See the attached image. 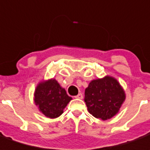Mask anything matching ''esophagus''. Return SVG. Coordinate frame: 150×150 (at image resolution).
I'll use <instances>...</instances> for the list:
<instances>
[{
  "label": "esophagus",
  "mask_w": 150,
  "mask_h": 150,
  "mask_svg": "<svg viewBox=\"0 0 150 150\" xmlns=\"http://www.w3.org/2000/svg\"><path fill=\"white\" fill-rule=\"evenodd\" d=\"M75 98H78V99H82V98H83V95H82L81 93H80V94H78L77 95H76Z\"/></svg>",
  "instance_id": "obj_1"
}]
</instances>
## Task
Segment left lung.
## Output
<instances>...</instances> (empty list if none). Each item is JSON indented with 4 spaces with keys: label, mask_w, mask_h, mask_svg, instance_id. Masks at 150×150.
<instances>
[{
    "label": "left lung",
    "mask_w": 150,
    "mask_h": 150,
    "mask_svg": "<svg viewBox=\"0 0 150 150\" xmlns=\"http://www.w3.org/2000/svg\"><path fill=\"white\" fill-rule=\"evenodd\" d=\"M125 93L115 78L106 76L91 81L85 90V102L88 111L103 120L117 114L125 100Z\"/></svg>",
    "instance_id": "1"
}]
</instances>
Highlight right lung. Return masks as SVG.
I'll use <instances>...</instances> for the list:
<instances>
[{
    "label": "right lung",
    "mask_w": 150,
    "mask_h": 150,
    "mask_svg": "<svg viewBox=\"0 0 150 150\" xmlns=\"http://www.w3.org/2000/svg\"><path fill=\"white\" fill-rule=\"evenodd\" d=\"M72 98L60 86L56 79L43 81L38 84L35 91V103L45 116L55 119L62 115L63 110Z\"/></svg>",
    "instance_id": "add662e5"
}]
</instances>
